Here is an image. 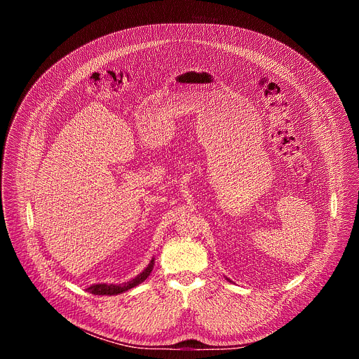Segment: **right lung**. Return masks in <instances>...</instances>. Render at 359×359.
Returning a JSON list of instances; mask_svg holds the SVG:
<instances>
[{"mask_svg":"<svg viewBox=\"0 0 359 359\" xmlns=\"http://www.w3.org/2000/svg\"><path fill=\"white\" fill-rule=\"evenodd\" d=\"M153 266H155V259L150 260L149 266L140 274H137L133 280H130L125 284H118V285H115V284H93V285L88 287V291L95 294V295H118V294H122V292L139 285L140 283H143L150 276V273L153 270Z\"/></svg>","mask_w":359,"mask_h":359,"instance_id":"add662e5","label":"right lung"}]
</instances>
